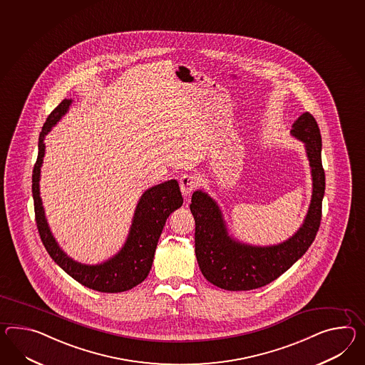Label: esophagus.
<instances>
[{
  "instance_id": "1",
  "label": "esophagus",
  "mask_w": 365,
  "mask_h": 365,
  "mask_svg": "<svg viewBox=\"0 0 365 365\" xmlns=\"http://www.w3.org/2000/svg\"><path fill=\"white\" fill-rule=\"evenodd\" d=\"M197 178L191 175V174H183L180 178H179V186H180V191L183 195L190 196L191 192L195 190L197 186Z\"/></svg>"
}]
</instances>
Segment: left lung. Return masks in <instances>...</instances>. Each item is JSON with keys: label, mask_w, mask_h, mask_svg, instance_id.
<instances>
[{"label": "left lung", "mask_w": 365, "mask_h": 365, "mask_svg": "<svg viewBox=\"0 0 365 365\" xmlns=\"http://www.w3.org/2000/svg\"><path fill=\"white\" fill-rule=\"evenodd\" d=\"M290 134L304 143L312 179V202L299 230L276 245H250L232 237L222 210L197 190L190 210L195 219V255L208 282L230 292L253 290L270 284L306 253L319 230L326 178L322 166V137L315 118L302 113Z\"/></svg>", "instance_id": "obj_1"}]
</instances>
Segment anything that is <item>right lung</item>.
<instances>
[{
	"label": "right lung",
	"instance_id": "obj_1",
	"mask_svg": "<svg viewBox=\"0 0 365 365\" xmlns=\"http://www.w3.org/2000/svg\"><path fill=\"white\" fill-rule=\"evenodd\" d=\"M72 98H64L47 117L38 143V158L33 170V199L36 227L50 257L79 284L101 293H121L141 284L150 272L160 233L170 214L183 205L178 182H168L148 188L140 197L123 248L115 256L96 265L81 264L70 257L55 240L46 219L39 180L45 157V137L71 107Z\"/></svg>",
	"mask_w": 365,
	"mask_h": 365
}]
</instances>
